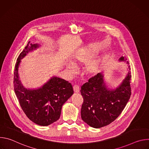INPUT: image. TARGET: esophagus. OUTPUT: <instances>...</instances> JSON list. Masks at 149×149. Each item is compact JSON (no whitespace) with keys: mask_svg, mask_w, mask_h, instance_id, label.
<instances>
[{"mask_svg":"<svg viewBox=\"0 0 149 149\" xmlns=\"http://www.w3.org/2000/svg\"><path fill=\"white\" fill-rule=\"evenodd\" d=\"M73 89L75 93H78L79 92V87L78 86V85H75V86L73 87Z\"/></svg>","mask_w":149,"mask_h":149,"instance_id":"esophagus-1","label":"esophagus"}]
</instances>
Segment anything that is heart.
<instances>
[{
    "label": "heart",
    "instance_id": "1",
    "mask_svg": "<svg viewBox=\"0 0 149 149\" xmlns=\"http://www.w3.org/2000/svg\"><path fill=\"white\" fill-rule=\"evenodd\" d=\"M95 54V52L93 50H87L85 52L82 56H78V59L83 62H87L90 59H91ZM72 63L73 65H75L76 62L75 61H72ZM101 63V60L100 58L97 57L95 59H93L90 61L87 65L86 71L88 74L90 75H94L99 70ZM66 68L69 72H72L74 70L73 65L71 64H67Z\"/></svg>",
    "mask_w": 149,
    "mask_h": 149
}]
</instances>
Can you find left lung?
<instances>
[{
  "label": "left lung",
  "instance_id": "8db88e82",
  "mask_svg": "<svg viewBox=\"0 0 149 149\" xmlns=\"http://www.w3.org/2000/svg\"><path fill=\"white\" fill-rule=\"evenodd\" d=\"M128 66V72L118 86L111 89L104 81V72L89 79L81 88L84 102L81 110L82 120L93 128L110 124L121 113L131 96V72L129 62L124 56L119 59Z\"/></svg>",
  "mask_w": 149,
  "mask_h": 149
}]
</instances>
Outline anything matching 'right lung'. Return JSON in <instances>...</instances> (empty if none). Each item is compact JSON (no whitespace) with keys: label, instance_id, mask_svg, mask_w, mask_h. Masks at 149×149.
Instances as JSON below:
<instances>
[{"label":"right lung","instance_id":"right-lung-1","mask_svg":"<svg viewBox=\"0 0 149 149\" xmlns=\"http://www.w3.org/2000/svg\"><path fill=\"white\" fill-rule=\"evenodd\" d=\"M40 46L29 41L19 55L14 71V90L28 118L38 125L47 126L59 118L63 104L72 96L74 90L70 82L55 76L38 88H26L24 86L19 75L21 59Z\"/></svg>","mask_w":149,"mask_h":149}]
</instances>
